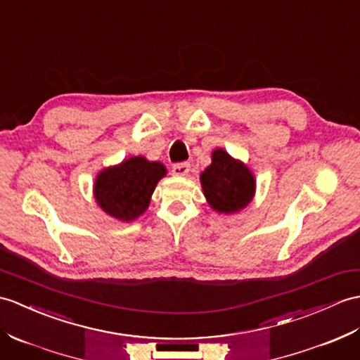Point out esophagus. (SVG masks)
Here are the masks:
<instances>
[{
	"instance_id": "1",
	"label": "esophagus",
	"mask_w": 360,
	"mask_h": 360,
	"mask_svg": "<svg viewBox=\"0 0 360 360\" xmlns=\"http://www.w3.org/2000/svg\"><path fill=\"white\" fill-rule=\"evenodd\" d=\"M172 172L174 176H187L190 172V164L188 162H179L172 167Z\"/></svg>"
}]
</instances>
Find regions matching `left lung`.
<instances>
[{"label":"left lung","instance_id":"obj_1","mask_svg":"<svg viewBox=\"0 0 360 360\" xmlns=\"http://www.w3.org/2000/svg\"><path fill=\"white\" fill-rule=\"evenodd\" d=\"M202 193L216 213L233 214L252 202L256 179L248 167L224 148H214L212 164L199 176Z\"/></svg>","mask_w":360,"mask_h":360}]
</instances>
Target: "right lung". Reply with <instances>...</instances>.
Here are the masks:
<instances>
[{
	"label": "right lung",
	"instance_id": "1",
	"mask_svg": "<svg viewBox=\"0 0 360 360\" xmlns=\"http://www.w3.org/2000/svg\"><path fill=\"white\" fill-rule=\"evenodd\" d=\"M165 174L162 162L131 156L98 173L94 184L95 200L112 218L131 222L147 210L158 182Z\"/></svg>",
	"mask_w": 360,
	"mask_h": 360
}]
</instances>
